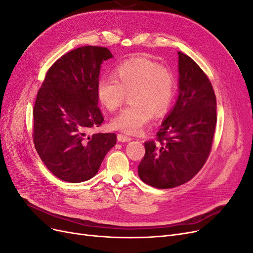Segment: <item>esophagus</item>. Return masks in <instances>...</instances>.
Returning a JSON list of instances; mask_svg holds the SVG:
<instances>
[{"instance_id": "obj_1", "label": "esophagus", "mask_w": 253, "mask_h": 253, "mask_svg": "<svg viewBox=\"0 0 253 253\" xmlns=\"http://www.w3.org/2000/svg\"><path fill=\"white\" fill-rule=\"evenodd\" d=\"M117 139L120 142H127V141H131L132 140L131 137L126 136V135H124V134H118L117 135Z\"/></svg>"}]
</instances>
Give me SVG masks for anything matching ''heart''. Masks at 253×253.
Listing matches in <instances>:
<instances>
[{
	"label": "heart",
	"mask_w": 253,
	"mask_h": 253,
	"mask_svg": "<svg viewBox=\"0 0 253 253\" xmlns=\"http://www.w3.org/2000/svg\"><path fill=\"white\" fill-rule=\"evenodd\" d=\"M99 102L109 111L117 110L128 100L132 103L111 120V126L127 134L138 133L156 116L171 109L176 94V79L169 68L145 57H135L119 64L114 78L103 77L97 82Z\"/></svg>",
	"instance_id": "1"
}]
</instances>
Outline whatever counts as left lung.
<instances>
[{"instance_id":"8db88e82","label":"left lung","mask_w":253,"mask_h":253,"mask_svg":"<svg viewBox=\"0 0 253 253\" xmlns=\"http://www.w3.org/2000/svg\"><path fill=\"white\" fill-rule=\"evenodd\" d=\"M216 126V98L211 82L194 61L178 51V97L162 122L157 142L145 141L140 179L154 188L183 185L208 158Z\"/></svg>"}]
</instances>
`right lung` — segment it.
Returning <instances> with one entry per match:
<instances>
[{
	"instance_id": "add662e5",
	"label": "right lung",
	"mask_w": 253,
	"mask_h": 253,
	"mask_svg": "<svg viewBox=\"0 0 253 253\" xmlns=\"http://www.w3.org/2000/svg\"><path fill=\"white\" fill-rule=\"evenodd\" d=\"M105 47L82 46L58 59L46 74L34 106V143L43 164L58 178L82 182L97 174L115 144V133L88 135L103 122L97 82Z\"/></svg>"
}]
</instances>
